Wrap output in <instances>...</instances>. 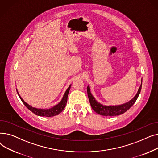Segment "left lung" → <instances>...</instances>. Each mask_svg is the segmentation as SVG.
Here are the masks:
<instances>
[{
	"instance_id": "1",
	"label": "left lung",
	"mask_w": 158,
	"mask_h": 158,
	"mask_svg": "<svg viewBox=\"0 0 158 158\" xmlns=\"http://www.w3.org/2000/svg\"><path fill=\"white\" fill-rule=\"evenodd\" d=\"M142 86V82H141V85L138 90V92L136 94V95L129 102L117 106H105L98 102L95 100L94 97L92 95V94H91L90 88L89 86H88L87 87V93L90 105L92 106V109L94 110V111H95L97 113L102 116H118L126 112L128 110L130 109V107L135 104L140 94Z\"/></svg>"
}]
</instances>
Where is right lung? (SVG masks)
<instances>
[{
    "label": "right lung",
    "mask_w": 158,
    "mask_h": 158,
    "mask_svg": "<svg viewBox=\"0 0 158 158\" xmlns=\"http://www.w3.org/2000/svg\"><path fill=\"white\" fill-rule=\"evenodd\" d=\"M71 87V85L69 86V87L67 88V89L66 90V92L61 99V101L60 102V103H58L57 105L54 106V107H51V108L49 109H38L36 108V107H32L28 104L27 102H25L23 98L20 97V94L18 92V90L16 89V92L18 93V95L19 97L20 98L22 102L23 103V104L26 106L27 108L32 111L33 113H35V114L38 116H40V117H54V116L59 114L62 111L64 110L65 107V106L66 104V102H67V98H68V95L69 93V91Z\"/></svg>",
    "instance_id": "obj_1"
}]
</instances>
